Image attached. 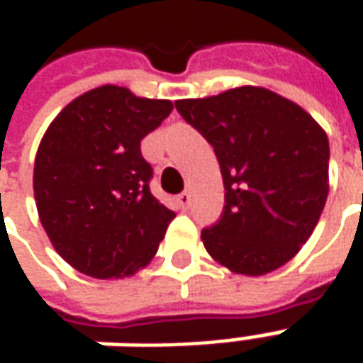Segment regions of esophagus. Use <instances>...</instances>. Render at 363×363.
I'll return each mask as SVG.
<instances>
[{"instance_id": "esophagus-1", "label": "esophagus", "mask_w": 363, "mask_h": 363, "mask_svg": "<svg viewBox=\"0 0 363 363\" xmlns=\"http://www.w3.org/2000/svg\"><path fill=\"white\" fill-rule=\"evenodd\" d=\"M177 202H179V206H181L182 210H186L190 206V194L184 190V192H181L179 196H177Z\"/></svg>"}]
</instances>
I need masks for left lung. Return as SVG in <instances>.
<instances>
[{
    "label": "left lung",
    "mask_w": 363,
    "mask_h": 363,
    "mask_svg": "<svg viewBox=\"0 0 363 363\" xmlns=\"http://www.w3.org/2000/svg\"><path fill=\"white\" fill-rule=\"evenodd\" d=\"M177 111L220 161L225 206L202 229L206 251L231 272L284 267L319 223L328 196V138L299 106L264 87L182 99Z\"/></svg>",
    "instance_id": "8db88e82"
}]
</instances>
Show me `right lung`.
Returning <instances> with one entry per match:
<instances>
[{
	"label": "right lung",
	"instance_id": "right-lung-1",
	"mask_svg": "<svg viewBox=\"0 0 363 363\" xmlns=\"http://www.w3.org/2000/svg\"><path fill=\"white\" fill-rule=\"evenodd\" d=\"M171 111V101L103 85L52 120L33 189L46 235L75 270L126 278L155 257L174 212L151 194L153 169L140 143Z\"/></svg>",
	"mask_w": 363,
	"mask_h": 363
}]
</instances>
